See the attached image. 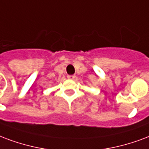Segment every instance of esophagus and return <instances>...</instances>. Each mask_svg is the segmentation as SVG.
<instances>
[{
  "label": "esophagus",
  "instance_id": "34e87169",
  "mask_svg": "<svg viewBox=\"0 0 149 149\" xmlns=\"http://www.w3.org/2000/svg\"><path fill=\"white\" fill-rule=\"evenodd\" d=\"M75 77H76L75 75H68V76H67V78L70 79H74Z\"/></svg>",
  "mask_w": 149,
  "mask_h": 149
}]
</instances>
